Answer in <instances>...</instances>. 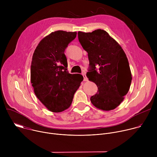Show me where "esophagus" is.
Listing matches in <instances>:
<instances>
[{"instance_id":"esophagus-1","label":"esophagus","mask_w":157,"mask_h":157,"mask_svg":"<svg viewBox=\"0 0 157 157\" xmlns=\"http://www.w3.org/2000/svg\"><path fill=\"white\" fill-rule=\"evenodd\" d=\"M82 76H83V78H84V81H87L88 80V79H87V78L86 77V73H85V72H83V73H82Z\"/></svg>"}]
</instances>
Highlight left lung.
<instances>
[{
  "instance_id": "left-lung-1",
  "label": "left lung",
  "mask_w": 157,
  "mask_h": 157,
  "mask_svg": "<svg viewBox=\"0 0 157 157\" xmlns=\"http://www.w3.org/2000/svg\"><path fill=\"white\" fill-rule=\"evenodd\" d=\"M78 35L81 46L88 53L89 64L86 76L98 89L90 100L99 109H114L124 100L132 82L126 55L105 30L78 32Z\"/></svg>"
}]
</instances>
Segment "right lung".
Wrapping results in <instances>:
<instances>
[{
    "label": "right lung",
    "mask_w": 157,
    "mask_h": 157,
    "mask_svg": "<svg viewBox=\"0 0 157 157\" xmlns=\"http://www.w3.org/2000/svg\"><path fill=\"white\" fill-rule=\"evenodd\" d=\"M77 33L58 30L36 47L30 67L31 83L37 98L49 110L59 113L71 104L83 76L70 74L64 51Z\"/></svg>",
    "instance_id": "1"
}]
</instances>
